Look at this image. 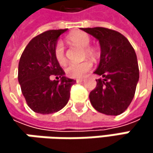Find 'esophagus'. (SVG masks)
<instances>
[{"label":"esophagus","instance_id":"1","mask_svg":"<svg viewBox=\"0 0 153 153\" xmlns=\"http://www.w3.org/2000/svg\"><path fill=\"white\" fill-rule=\"evenodd\" d=\"M83 80H84L83 79H77L76 82H77V83H81V82H82Z\"/></svg>","mask_w":153,"mask_h":153}]
</instances>
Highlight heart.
<instances>
[{
    "label": "heart",
    "mask_w": 153,
    "mask_h": 153,
    "mask_svg": "<svg viewBox=\"0 0 153 153\" xmlns=\"http://www.w3.org/2000/svg\"><path fill=\"white\" fill-rule=\"evenodd\" d=\"M66 42L70 44L84 48L83 56L86 57H95L96 50L89 47L90 44V37L88 33L80 31L74 32L67 35ZM54 56L56 60L60 65H65L66 62V56L65 52V48L61 42H57L54 48ZM92 69V63L88 60L82 61L80 63H73L70 64L65 68V74L70 78H81L87 73H88Z\"/></svg>",
    "instance_id": "obj_1"
}]
</instances>
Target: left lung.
<instances>
[{
    "mask_svg": "<svg viewBox=\"0 0 153 153\" xmlns=\"http://www.w3.org/2000/svg\"><path fill=\"white\" fill-rule=\"evenodd\" d=\"M99 41L100 63L97 87L89 94L93 107L106 115H119L131 104L139 79L137 54L120 33L105 27L82 28Z\"/></svg>",
    "mask_w": 153,
    "mask_h": 153,
    "instance_id": "obj_1",
    "label": "left lung"
}]
</instances>
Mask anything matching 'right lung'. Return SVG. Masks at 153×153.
Returning <instances> with one entry per match:
<instances>
[{"label": "right lung", "mask_w": 153, "mask_h": 153, "mask_svg": "<svg viewBox=\"0 0 153 153\" xmlns=\"http://www.w3.org/2000/svg\"><path fill=\"white\" fill-rule=\"evenodd\" d=\"M66 31L48 30L35 36L21 55L18 82L27 105L37 113L50 114L64 108L76 82L64 76L65 72L54 56L58 37ZM50 75L60 76L61 80L50 81Z\"/></svg>", "instance_id": "right-lung-1"}]
</instances>
